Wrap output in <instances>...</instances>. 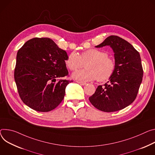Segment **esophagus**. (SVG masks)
<instances>
[{"mask_svg":"<svg viewBox=\"0 0 155 155\" xmlns=\"http://www.w3.org/2000/svg\"><path fill=\"white\" fill-rule=\"evenodd\" d=\"M77 83H78V84H80V85H83V86H84V85H86V83H83V82H80V81H77Z\"/></svg>","mask_w":155,"mask_h":155,"instance_id":"34e87169","label":"esophagus"}]
</instances>
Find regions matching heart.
I'll list each match as a JSON object with an SVG mask.
<instances>
[{"label":"heart","instance_id":"heart-1","mask_svg":"<svg viewBox=\"0 0 155 155\" xmlns=\"http://www.w3.org/2000/svg\"><path fill=\"white\" fill-rule=\"evenodd\" d=\"M85 69L80 70L72 74V77L80 81L87 82L97 79L103 81L109 79L114 72L116 64L108 58V54L103 51L91 49L81 52L70 54L65 61L70 70H76L86 63Z\"/></svg>","mask_w":155,"mask_h":155}]
</instances>
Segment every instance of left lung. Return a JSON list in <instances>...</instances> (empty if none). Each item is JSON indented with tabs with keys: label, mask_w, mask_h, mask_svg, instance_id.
<instances>
[{
	"label": "left lung",
	"mask_w": 155,
	"mask_h": 155,
	"mask_svg": "<svg viewBox=\"0 0 155 155\" xmlns=\"http://www.w3.org/2000/svg\"><path fill=\"white\" fill-rule=\"evenodd\" d=\"M109 46L114 53V72L105 83L99 85L89 97L100 110L110 112L121 110L135 100L142 81L143 68L139 52L125 39L112 35L96 48Z\"/></svg>",
	"instance_id": "obj_1"
}]
</instances>
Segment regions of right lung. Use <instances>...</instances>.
Segmentation results:
<instances>
[{"instance_id":"add662e5","label":"right lung","mask_w":155,"mask_h":155,"mask_svg":"<svg viewBox=\"0 0 155 155\" xmlns=\"http://www.w3.org/2000/svg\"><path fill=\"white\" fill-rule=\"evenodd\" d=\"M67 52L48 38H35L18 51L14 78L22 101L39 112H49L63 100L72 80L68 75Z\"/></svg>"}]
</instances>
